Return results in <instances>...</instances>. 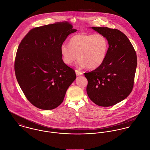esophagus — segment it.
<instances>
[{
    "label": "esophagus",
    "instance_id": "obj_1",
    "mask_svg": "<svg viewBox=\"0 0 150 150\" xmlns=\"http://www.w3.org/2000/svg\"><path fill=\"white\" fill-rule=\"evenodd\" d=\"M75 73H76V76H80V75H83V73L79 71H78V70H75Z\"/></svg>",
    "mask_w": 150,
    "mask_h": 150
}]
</instances>
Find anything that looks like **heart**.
Returning <instances> with one entry per match:
<instances>
[{
    "mask_svg": "<svg viewBox=\"0 0 150 150\" xmlns=\"http://www.w3.org/2000/svg\"><path fill=\"white\" fill-rule=\"evenodd\" d=\"M108 50L107 38L100 33H81L72 36L69 45L63 43L60 46L62 60L67 65H71L79 59L77 65L82 68L95 69L105 60Z\"/></svg>",
    "mask_w": 150,
    "mask_h": 150,
    "instance_id": "b5f03b06",
    "label": "heart"
}]
</instances>
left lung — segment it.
<instances>
[{
  "instance_id": "left-lung-1",
  "label": "left lung",
  "mask_w": 150,
  "mask_h": 150,
  "mask_svg": "<svg viewBox=\"0 0 150 150\" xmlns=\"http://www.w3.org/2000/svg\"><path fill=\"white\" fill-rule=\"evenodd\" d=\"M91 28L107 38L109 47L103 64L85 73L88 81L86 91L96 104L112 106L125 99L132 90L136 53L129 39L120 30L107 27Z\"/></svg>"
}]
</instances>
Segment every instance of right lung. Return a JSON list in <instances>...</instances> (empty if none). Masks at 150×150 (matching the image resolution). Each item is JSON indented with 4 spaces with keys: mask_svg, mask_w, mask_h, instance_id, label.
<instances>
[{
    "mask_svg": "<svg viewBox=\"0 0 150 150\" xmlns=\"http://www.w3.org/2000/svg\"><path fill=\"white\" fill-rule=\"evenodd\" d=\"M67 22L35 28L18 46L14 64L18 83L32 104L41 110L57 108L76 79L62 60L60 46L77 31Z\"/></svg>",
    "mask_w": 150,
    "mask_h": 150,
    "instance_id": "obj_1",
    "label": "right lung"
}]
</instances>
